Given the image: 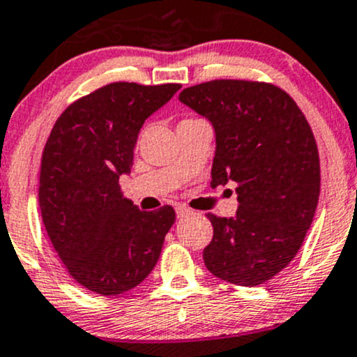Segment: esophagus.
Here are the masks:
<instances>
[{
  "label": "esophagus",
  "mask_w": 357,
  "mask_h": 357,
  "mask_svg": "<svg viewBox=\"0 0 357 357\" xmlns=\"http://www.w3.org/2000/svg\"><path fill=\"white\" fill-rule=\"evenodd\" d=\"M175 212H177V218H178V219L187 218V215L192 214V211L187 209L185 206H177V207H175Z\"/></svg>",
  "instance_id": "obj_1"
}]
</instances>
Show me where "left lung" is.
Wrapping results in <instances>:
<instances>
[{
    "label": "left lung",
    "instance_id": "obj_1",
    "mask_svg": "<svg viewBox=\"0 0 357 357\" xmlns=\"http://www.w3.org/2000/svg\"><path fill=\"white\" fill-rule=\"evenodd\" d=\"M180 102L215 131L212 187L234 183V218L207 214L214 236L204 263L241 287L271 280L298 253L320 194L310 125L285 91L268 82L219 79L187 87Z\"/></svg>",
    "mask_w": 357,
    "mask_h": 357
}]
</instances>
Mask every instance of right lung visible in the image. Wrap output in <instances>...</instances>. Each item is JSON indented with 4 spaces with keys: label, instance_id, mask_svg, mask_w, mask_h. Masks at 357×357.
I'll return each instance as SVG.
<instances>
[{
    "label": "right lung",
    "instance_id": "obj_1",
    "mask_svg": "<svg viewBox=\"0 0 357 357\" xmlns=\"http://www.w3.org/2000/svg\"><path fill=\"white\" fill-rule=\"evenodd\" d=\"M180 84L113 82L77 99L52 128L40 167L38 204L59 258L79 285L119 295L157 265L174 207L139 211L125 199L138 133Z\"/></svg>",
    "mask_w": 357,
    "mask_h": 357
}]
</instances>
